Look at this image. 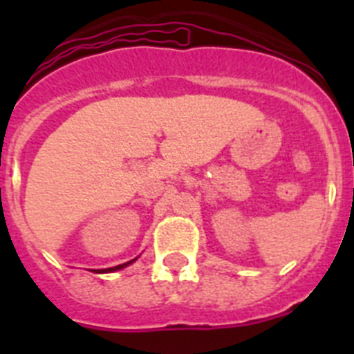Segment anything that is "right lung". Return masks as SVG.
Segmentation results:
<instances>
[{"instance_id": "1", "label": "right lung", "mask_w": 354, "mask_h": 354, "mask_svg": "<svg viewBox=\"0 0 354 354\" xmlns=\"http://www.w3.org/2000/svg\"><path fill=\"white\" fill-rule=\"evenodd\" d=\"M134 261H136V259H133V261H129V262H124V264H118V266H115V268H108V270H97L95 273H111V271H118V270H122V268H126V266L133 264Z\"/></svg>"}]
</instances>
